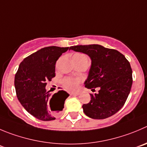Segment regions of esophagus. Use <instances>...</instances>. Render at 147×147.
Returning a JSON list of instances; mask_svg holds the SVG:
<instances>
[{
    "label": "esophagus",
    "mask_w": 147,
    "mask_h": 147,
    "mask_svg": "<svg viewBox=\"0 0 147 147\" xmlns=\"http://www.w3.org/2000/svg\"><path fill=\"white\" fill-rule=\"evenodd\" d=\"M78 94H79V93H71L70 94V95H71V96H76V95H78Z\"/></svg>",
    "instance_id": "esophagus-1"
}]
</instances>
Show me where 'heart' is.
Listing matches in <instances>:
<instances>
[{
	"instance_id": "obj_1",
	"label": "heart",
	"mask_w": 147,
	"mask_h": 147,
	"mask_svg": "<svg viewBox=\"0 0 147 147\" xmlns=\"http://www.w3.org/2000/svg\"><path fill=\"white\" fill-rule=\"evenodd\" d=\"M83 57H85V55L80 53H76L73 55L74 58H81ZM80 84V79H75V78H65L62 80L63 86L70 92H75L77 90Z\"/></svg>"
}]
</instances>
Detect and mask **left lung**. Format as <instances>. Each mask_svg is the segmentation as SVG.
<instances>
[{
  "instance_id": "obj_1",
  "label": "left lung",
  "mask_w": 147,
  "mask_h": 147,
  "mask_svg": "<svg viewBox=\"0 0 147 147\" xmlns=\"http://www.w3.org/2000/svg\"><path fill=\"white\" fill-rule=\"evenodd\" d=\"M69 50L90 57L92 65L85 87L100 88L97 94H90V102L82 106L85 115L105 119L115 114L125 104L132 86V69L128 60L118 50L100 45L71 46Z\"/></svg>"
}]
</instances>
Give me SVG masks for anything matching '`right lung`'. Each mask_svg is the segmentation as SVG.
<instances>
[{
  "label": "right lung",
  "mask_w": 147,
  "mask_h": 147,
  "mask_svg": "<svg viewBox=\"0 0 147 147\" xmlns=\"http://www.w3.org/2000/svg\"><path fill=\"white\" fill-rule=\"evenodd\" d=\"M68 50V47L56 46L40 49L22 61L15 75L18 100L29 114L40 121L55 120L69 96L66 92L60 90L50 98V91L45 89L47 82L55 76L56 61Z\"/></svg>",
  "instance_id": "right-lung-1"
}]
</instances>
